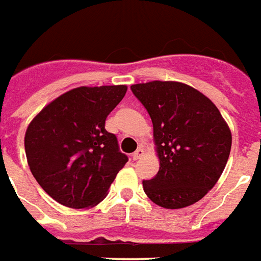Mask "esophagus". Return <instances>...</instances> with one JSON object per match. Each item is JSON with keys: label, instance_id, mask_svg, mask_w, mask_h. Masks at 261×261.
Wrapping results in <instances>:
<instances>
[{"label": "esophagus", "instance_id": "obj_1", "mask_svg": "<svg viewBox=\"0 0 261 261\" xmlns=\"http://www.w3.org/2000/svg\"><path fill=\"white\" fill-rule=\"evenodd\" d=\"M143 154H144V151H143L142 148H138V150H136V151L133 152V155H132L133 161H138V160H140V158H142V156H143Z\"/></svg>", "mask_w": 261, "mask_h": 261}]
</instances>
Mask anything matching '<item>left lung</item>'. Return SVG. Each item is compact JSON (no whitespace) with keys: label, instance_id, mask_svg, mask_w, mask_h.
Masks as SVG:
<instances>
[{"label":"left lung","instance_id":"left-lung-1","mask_svg":"<svg viewBox=\"0 0 261 261\" xmlns=\"http://www.w3.org/2000/svg\"><path fill=\"white\" fill-rule=\"evenodd\" d=\"M152 121L160 170L143 189L152 202L180 209L198 202L226 168L231 132L220 111L201 92L180 82L130 86Z\"/></svg>","mask_w":261,"mask_h":261}]
</instances>
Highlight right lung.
Listing matches in <instances>:
<instances>
[{
	"label": "right lung",
	"mask_w": 261,
	"mask_h": 261,
	"mask_svg": "<svg viewBox=\"0 0 261 261\" xmlns=\"http://www.w3.org/2000/svg\"><path fill=\"white\" fill-rule=\"evenodd\" d=\"M126 89L75 88L49 103L29 125L24 148L31 173L59 203L74 209L99 203L128 162L117 136L105 128Z\"/></svg>",
	"instance_id": "right-lung-1"
}]
</instances>
